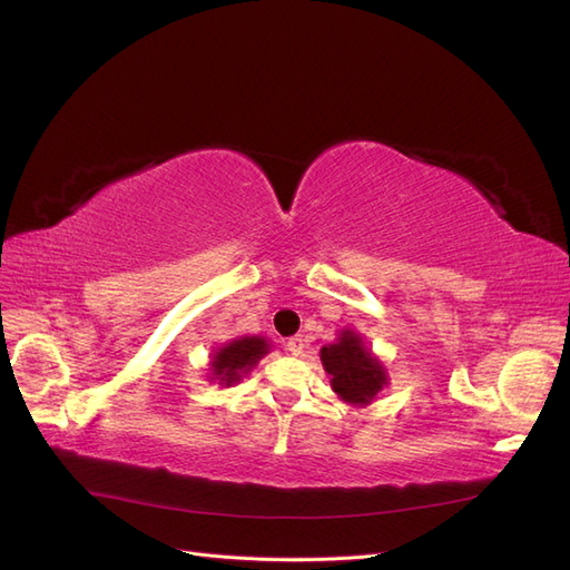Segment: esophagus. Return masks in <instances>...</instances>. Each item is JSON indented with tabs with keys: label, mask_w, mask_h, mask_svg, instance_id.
Returning a JSON list of instances; mask_svg holds the SVG:
<instances>
[{
	"label": "esophagus",
	"mask_w": 570,
	"mask_h": 570,
	"mask_svg": "<svg viewBox=\"0 0 570 570\" xmlns=\"http://www.w3.org/2000/svg\"><path fill=\"white\" fill-rule=\"evenodd\" d=\"M304 350H306V340H304L302 335H295V337L287 340V352H289L292 356H302Z\"/></svg>",
	"instance_id": "34e87169"
}]
</instances>
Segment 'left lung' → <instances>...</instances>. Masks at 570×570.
I'll list each match as a JSON object with an SVG mask.
<instances>
[{
	"instance_id": "left-lung-1",
	"label": "left lung",
	"mask_w": 570,
	"mask_h": 570,
	"mask_svg": "<svg viewBox=\"0 0 570 570\" xmlns=\"http://www.w3.org/2000/svg\"><path fill=\"white\" fill-rule=\"evenodd\" d=\"M325 373L331 385L347 404L364 406L387 385L385 366L368 350L354 331H342L340 337L321 350Z\"/></svg>"
}]
</instances>
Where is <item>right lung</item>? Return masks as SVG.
Returning a JSON list of instances; mask_svg holds the SVG:
<instances>
[{
  "label": "right lung",
  "mask_w": 570,
  "mask_h": 570,
  "mask_svg": "<svg viewBox=\"0 0 570 570\" xmlns=\"http://www.w3.org/2000/svg\"><path fill=\"white\" fill-rule=\"evenodd\" d=\"M271 344L266 337L258 335H247V337H237L214 354L212 358V381H218L220 385L230 387L233 383L243 381V375H247L256 364L258 358L268 354Z\"/></svg>",
  "instance_id": "right-lung-1"
}]
</instances>
